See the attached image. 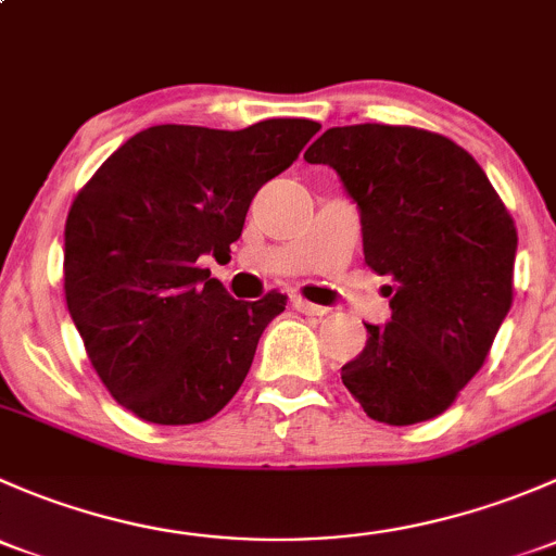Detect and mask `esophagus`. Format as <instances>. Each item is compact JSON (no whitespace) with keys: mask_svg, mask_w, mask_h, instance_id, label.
<instances>
[{"mask_svg":"<svg viewBox=\"0 0 556 556\" xmlns=\"http://www.w3.org/2000/svg\"><path fill=\"white\" fill-rule=\"evenodd\" d=\"M290 304H293V309H299V312H304V314H325V306L312 304V301L301 299V295H293V299H290Z\"/></svg>","mask_w":556,"mask_h":556,"instance_id":"esophagus-1","label":"esophagus"}]
</instances>
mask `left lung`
Segmentation results:
<instances>
[{
    "label": "left lung",
    "mask_w": 556,
    "mask_h": 556,
    "mask_svg": "<svg viewBox=\"0 0 556 556\" xmlns=\"http://www.w3.org/2000/svg\"><path fill=\"white\" fill-rule=\"evenodd\" d=\"M328 164L361 210L363 252L392 277V317L366 325L341 382L384 425L452 406L484 366L514 301L517 226L468 150L414 126L328 128L304 153Z\"/></svg>",
    "instance_id": "8db88e82"
}]
</instances>
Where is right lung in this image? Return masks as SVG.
<instances>
[{"instance_id":"1","label":"right lung","mask_w":556,"mask_h":556,"mask_svg":"<svg viewBox=\"0 0 556 556\" xmlns=\"http://www.w3.org/2000/svg\"><path fill=\"white\" fill-rule=\"evenodd\" d=\"M317 131L304 117L242 131L144 128L75 195L64 228L66 306L93 371L139 419L204 422L242 387L288 295L231 299L201 257L231 252L261 185Z\"/></svg>"}]
</instances>
